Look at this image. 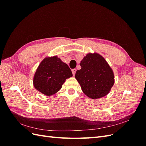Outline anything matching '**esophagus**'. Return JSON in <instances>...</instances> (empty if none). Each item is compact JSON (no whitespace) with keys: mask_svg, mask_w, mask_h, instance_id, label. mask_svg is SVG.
Masks as SVG:
<instances>
[{"mask_svg":"<svg viewBox=\"0 0 146 146\" xmlns=\"http://www.w3.org/2000/svg\"><path fill=\"white\" fill-rule=\"evenodd\" d=\"M76 69H72V74L73 76H75V74H76Z\"/></svg>","mask_w":146,"mask_h":146,"instance_id":"esophagus-1","label":"esophagus"}]
</instances>
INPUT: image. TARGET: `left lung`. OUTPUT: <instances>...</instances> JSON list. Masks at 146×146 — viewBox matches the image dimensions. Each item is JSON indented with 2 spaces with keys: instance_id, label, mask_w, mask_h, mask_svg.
<instances>
[{
  "instance_id": "8db88e82",
  "label": "left lung",
  "mask_w": 146,
  "mask_h": 146,
  "mask_svg": "<svg viewBox=\"0 0 146 146\" xmlns=\"http://www.w3.org/2000/svg\"><path fill=\"white\" fill-rule=\"evenodd\" d=\"M81 69L75 77L83 92L90 98L96 99L108 94L114 85L112 69L102 56L98 54H88L80 62Z\"/></svg>"
}]
</instances>
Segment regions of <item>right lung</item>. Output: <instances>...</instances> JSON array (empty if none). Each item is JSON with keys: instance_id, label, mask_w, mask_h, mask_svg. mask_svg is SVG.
Wrapping results in <instances>:
<instances>
[{"instance_id": "add662e5", "label": "right lung", "mask_w": 146, "mask_h": 146, "mask_svg": "<svg viewBox=\"0 0 146 146\" xmlns=\"http://www.w3.org/2000/svg\"><path fill=\"white\" fill-rule=\"evenodd\" d=\"M72 76L71 70L56 56L46 58L39 65L33 78L35 88L46 96L58 92L67 78Z\"/></svg>"}]
</instances>
